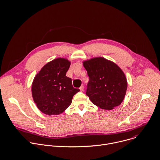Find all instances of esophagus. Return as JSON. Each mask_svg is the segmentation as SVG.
<instances>
[{"label": "esophagus", "instance_id": "1", "mask_svg": "<svg viewBox=\"0 0 160 160\" xmlns=\"http://www.w3.org/2000/svg\"><path fill=\"white\" fill-rule=\"evenodd\" d=\"M79 89H80V90H81V92H83V91H84V86H83V85H82V86L79 88Z\"/></svg>", "mask_w": 160, "mask_h": 160}]
</instances>
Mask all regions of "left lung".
I'll list each match as a JSON object with an SVG mask.
<instances>
[{"instance_id":"left-lung-1","label":"left lung","mask_w":160,"mask_h":160,"mask_svg":"<svg viewBox=\"0 0 160 160\" xmlns=\"http://www.w3.org/2000/svg\"><path fill=\"white\" fill-rule=\"evenodd\" d=\"M89 76L86 94L100 108L111 110L125 98L127 81L122 70L114 63L98 57L83 62Z\"/></svg>"}]
</instances>
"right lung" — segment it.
Returning a JSON list of instances; mask_svg holds the SVG:
<instances>
[{"instance_id": "obj_1", "label": "right lung", "mask_w": 160, "mask_h": 160, "mask_svg": "<svg viewBox=\"0 0 160 160\" xmlns=\"http://www.w3.org/2000/svg\"><path fill=\"white\" fill-rule=\"evenodd\" d=\"M70 65L68 60L57 58L46 64L35 77L32 94L42 113L49 116L62 113L80 91L73 87L71 78L66 76Z\"/></svg>"}]
</instances>
